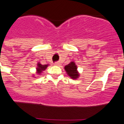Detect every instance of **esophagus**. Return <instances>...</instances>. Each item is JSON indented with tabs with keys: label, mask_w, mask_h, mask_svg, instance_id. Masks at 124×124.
I'll use <instances>...</instances> for the list:
<instances>
[{
	"label": "esophagus",
	"mask_w": 124,
	"mask_h": 124,
	"mask_svg": "<svg viewBox=\"0 0 124 124\" xmlns=\"http://www.w3.org/2000/svg\"><path fill=\"white\" fill-rule=\"evenodd\" d=\"M54 65H59L60 62H55V63H54Z\"/></svg>",
	"instance_id": "34e87169"
}]
</instances>
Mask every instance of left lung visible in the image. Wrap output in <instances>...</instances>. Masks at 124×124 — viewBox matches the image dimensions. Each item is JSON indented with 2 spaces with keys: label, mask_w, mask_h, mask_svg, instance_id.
Segmentation results:
<instances>
[{
  "label": "left lung",
  "mask_w": 124,
  "mask_h": 124,
  "mask_svg": "<svg viewBox=\"0 0 124 124\" xmlns=\"http://www.w3.org/2000/svg\"><path fill=\"white\" fill-rule=\"evenodd\" d=\"M64 69L67 75L72 79H78L79 76V74L77 70V66L74 62H71L67 65L65 66Z\"/></svg>",
  "instance_id": "1"
}]
</instances>
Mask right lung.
I'll return each instance as SVG.
<instances>
[{
  "mask_svg": "<svg viewBox=\"0 0 124 124\" xmlns=\"http://www.w3.org/2000/svg\"><path fill=\"white\" fill-rule=\"evenodd\" d=\"M49 65L48 64L46 65H42L39 62L37 63V73L39 74V75H41V73L43 72V71L46 70V69L48 67V66Z\"/></svg>",
  "mask_w": 124,
  "mask_h": 124,
  "instance_id": "1",
  "label": "right lung"
}]
</instances>
